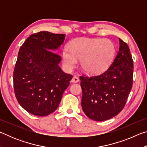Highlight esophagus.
Wrapping results in <instances>:
<instances>
[{"mask_svg":"<svg viewBox=\"0 0 147 147\" xmlns=\"http://www.w3.org/2000/svg\"><path fill=\"white\" fill-rule=\"evenodd\" d=\"M71 82H73V83H77V82H79L78 77L76 76H74L73 77V78L71 79Z\"/></svg>","mask_w":147,"mask_h":147,"instance_id":"esophagus-1","label":"esophagus"}]
</instances>
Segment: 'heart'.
<instances>
[{"label":"heart","mask_w":147,"mask_h":147,"mask_svg":"<svg viewBox=\"0 0 147 147\" xmlns=\"http://www.w3.org/2000/svg\"><path fill=\"white\" fill-rule=\"evenodd\" d=\"M115 54V45L109 39L78 38L72 42L70 49L65 47L62 56L67 69L73 68L77 59H81V67L86 73L97 74L108 68Z\"/></svg>","instance_id":"1"}]
</instances>
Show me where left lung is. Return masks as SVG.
Returning a JSON list of instances; mask_svg holds the SVG:
<instances>
[{
	"label": "left lung",
	"instance_id": "1",
	"mask_svg": "<svg viewBox=\"0 0 147 147\" xmlns=\"http://www.w3.org/2000/svg\"><path fill=\"white\" fill-rule=\"evenodd\" d=\"M119 52L109 67L96 76H80L82 107L92 120L103 121L117 115L125 106L133 84L134 61L130 49L119 39Z\"/></svg>",
	"mask_w": 147,
	"mask_h": 147
}]
</instances>
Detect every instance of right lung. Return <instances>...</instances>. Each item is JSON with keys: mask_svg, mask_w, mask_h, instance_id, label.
I'll list each match as a JSON object with an SVG mask.
<instances>
[{"mask_svg": "<svg viewBox=\"0 0 147 147\" xmlns=\"http://www.w3.org/2000/svg\"><path fill=\"white\" fill-rule=\"evenodd\" d=\"M65 37L39 32L30 35L19 49L13 76L15 95L20 105L34 115L54 112L73 78L58 65L61 57L52 51L59 48Z\"/></svg>", "mask_w": 147, "mask_h": 147, "instance_id": "1", "label": "right lung"}]
</instances>
